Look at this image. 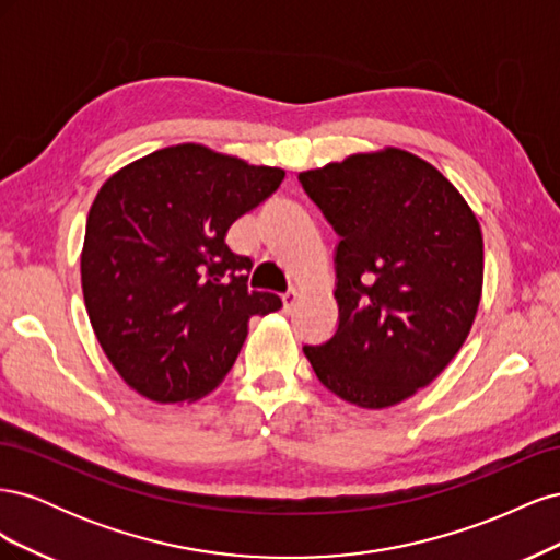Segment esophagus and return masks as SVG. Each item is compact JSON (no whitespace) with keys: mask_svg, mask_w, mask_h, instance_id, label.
Wrapping results in <instances>:
<instances>
[{"mask_svg":"<svg viewBox=\"0 0 560 560\" xmlns=\"http://www.w3.org/2000/svg\"><path fill=\"white\" fill-rule=\"evenodd\" d=\"M296 301H299V292H296V290L284 292V294H282V306H284V313H292V311H294V306H296Z\"/></svg>","mask_w":560,"mask_h":560,"instance_id":"1","label":"esophagus"}]
</instances>
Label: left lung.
Wrapping results in <instances>:
<instances>
[{"mask_svg": "<svg viewBox=\"0 0 560 560\" xmlns=\"http://www.w3.org/2000/svg\"><path fill=\"white\" fill-rule=\"evenodd\" d=\"M338 233V327L303 346L315 376L362 409L430 385L463 348L483 287L481 226L460 191L387 147L299 175Z\"/></svg>", "mask_w": 560, "mask_h": 560, "instance_id": "left-lung-1", "label": "left lung"}]
</instances>
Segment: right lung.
Wrapping results in <instances>:
<instances>
[{
	"instance_id": "right-lung-1",
	"label": "right lung",
	"mask_w": 560,
	"mask_h": 560,
	"mask_svg": "<svg viewBox=\"0 0 560 560\" xmlns=\"http://www.w3.org/2000/svg\"><path fill=\"white\" fill-rule=\"evenodd\" d=\"M284 171L202 144H175L114 173L81 249L93 331L114 369L151 401L208 395L231 371L252 315L282 306L249 292V257L226 231L273 194Z\"/></svg>"
}]
</instances>
